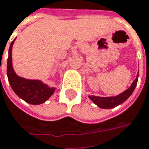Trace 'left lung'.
Returning a JSON list of instances; mask_svg holds the SVG:
<instances>
[{
	"label": "left lung",
	"instance_id": "obj_1",
	"mask_svg": "<svg viewBox=\"0 0 149 149\" xmlns=\"http://www.w3.org/2000/svg\"><path fill=\"white\" fill-rule=\"evenodd\" d=\"M138 74L137 76L136 79L132 82V84L131 86L126 90L122 94L116 95V96H111V97H100V96H89L90 99L93 101L95 105H97L99 107L103 108V109H111V108H114L117 106H119L120 104L123 103L126 100H127V98L130 96L132 93L133 92L135 87L137 86L138 83Z\"/></svg>",
	"mask_w": 149,
	"mask_h": 149
}]
</instances>
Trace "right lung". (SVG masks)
<instances>
[{
	"label": "right lung",
	"mask_w": 149,
	"mask_h": 149,
	"mask_svg": "<svg viewBox=\"0 0 149 149\" xmlns=\"http://www.w3.org/2000/svg\"><path fill=\"white\" fill-rule=\"evenodd\" d=\"M14 40L11 42L7 58V77L9 83L14 92L26 102L33 105L42 104L54 94L55 89L50 88L40 80L26 79L16 74L11 63V49Z\"/></svg>",
	"instance_id": "right-lung-1"
}]
</instances>
